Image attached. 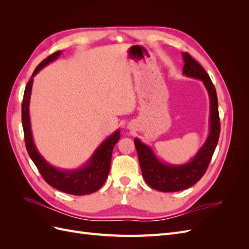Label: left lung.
Segmentation results:
<instances>
[{"instance_id":"1","label":"left lung","mask_w":249,"mask_h":249,"mask_svg":"<svg viewBox=\"0 0 249 249\" xmlns=\"http://www.w3.org/2000/svg\"><path fill=\"white\" fill-rule=\"evenodd\" d=\"M183 73L187 77L201 80L210 96V133L198 153L190 162L183 165L164 164L158 160L152 148L135 138L140 168L143 178L156 190L162 192H177L193 186L205 175L212 159L220 134V119L218 112V100L216 89L207 71L188 53H183Z\"/></svg>"}]
</instances>
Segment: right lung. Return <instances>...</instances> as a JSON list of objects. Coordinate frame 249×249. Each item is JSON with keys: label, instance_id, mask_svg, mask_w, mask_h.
Here are the masks:
<instances>
[{"label": "right lung", "instance_id": "obj_1", "mask_svg": "<svg viewBox=\"0 0 249 249\" xmlns=\"http://www.w3.org/2000/svg\"><path fill=\"white\" fill-rule=\"evenodd\" d=\"M60 55H61V51H58L44 59L36 67L31 79L26 85L24 99H22L21 104V122L25 135L26 148L30 158L36 165L37 169L39 170L40 175L50 186L64 193L72 195H86L97 191L106 182L111 166L112 152L114 145L120 138V131H115L106 140H104V142L96 148L94 154L84 166L78 169H58L52 166L41 157L34 144L29 116V105L32 91L33 78L44 66L54 61Z\"/></svg>", "mask_w": 249, "mask_h": 249}]
</instances>
